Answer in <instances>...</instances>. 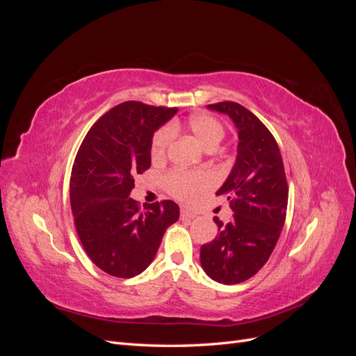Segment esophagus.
I'll return each mask as SVG.
<instances>
[{
    "label": "esophagus",
    "instance_id": "1",
    "mask_svg": "<svg viewBox=\"0 0 356 356\" xmlns=\"http://www.w3.org/2000/svg\"><path fill=\"white\" fill-rule=\"evenodd\" d=\"M195 217H196V215L190 212L188 209H181V218L182 220H193Z\"/></svg>",
    "mask_w": 356,
    "mask_h": 356
}]
</instances>
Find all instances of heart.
<instances>
[{
  "label": "heart",
  "instance_id": "1",
  "mask_svg": "<svg viewBox=\"0 0 356 356\" xmlns=\"http://www.w3.org/2000/svg\"><path fill=\"white\" fill-rule=\"evenodd\" d=\"M182 127L184 126L175 122L159 129L152 139L153 159L160 160L165 157L166 152L170 147L172 139H174L175 131H179ZM186 127L204 149L217 147L222 141V138L225 135L222 124L217 120V118H213L212 115H208V114L191 115L186 123ZM211 181H212L211 177L208 174H204V172L177 170L166 175L165 186L172 196L188 202L191 199H195L200 191L209 187Z\"/></svg>",
  "mask_w": 356,
  "mask_h": 356
}]
</instances>
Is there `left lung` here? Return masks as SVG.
Instances as JSON below:
<instances>
[{
	"label": "left lung",
	"mask_w": 356,
	"mask_h": 356,
	"mask_svg": "<svg viewBox=\"0 0 356 356\" xmlns=\"http://www.w3.org/2000/svg\"><path fill=\"white\" fill-rule=\"evenodd\" d=\"M227 114L238 131V156L227 179L217 191L227 196L233 218L218 225V234L200 248V264L211 279L239 284L267 263L281 236L288 204L284 161L273 135L260 118L232 101L208 105Z\"/></svg>",
	"instance_id": "8db88e82"
}]
</instances>
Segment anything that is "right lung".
I'll use <instances>...</instances> for the list:
<instances>
[{"mask_svg": "<svg viewBox=\"0 0 356 356\" xmlns=\"http://www.w3.org/2000/svg\"><path fill=\"white\" fill-rule=\"evenodd\" d=\"M177 111L123 102L90 127L75 156L70 181L75 229L90 260L111 276L143 273L179 218L175 202L139 208L131 197L134 177L152 165L154 132Z\"/></svg>", "mask_w": 356, "mask_h": 356, "instance_id": "obj_1", "label": "right lung"}]
</instances>
